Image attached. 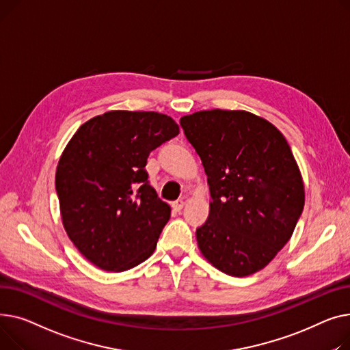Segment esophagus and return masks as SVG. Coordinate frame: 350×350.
I'll return each instance as SVG.
<instances>
[{
  "label": "esophagus",
  "mask_w": 350,
  "mask_h": 350,
  "mask_svg": "<svg viewBox=\"0 0 350 350\" xmlns=\"http://www.w3.org/2000/svg\"><path fill=\"white\" fill-rule=\"evenodd\" d=\"M183 206H185V202L180 200V199H178V200H175V202L172 203V208H174V211H176V212L182 211Z\"/></svg>",
  "instance_id": "34e87169"
}]
</instances>
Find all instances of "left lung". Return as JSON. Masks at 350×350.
Masks as SVG:
<instances>
[{"label": "left lung", "mask_w": 350, "mask_h": 350, "mask_svg": "<svg viewBox=\"0 0 350 350\" xmlns=\"http://www.w3.org/2000/svg\"><path fill=\"white\" fill-rule=\"evenodd\" d=\"M211 191L198 247L232 277L269 264L294 233L305 203L298 163L282 133L244 110H202L180 118Z\"/></svg>", "instance_id": "8db88e82"}]
</instances>
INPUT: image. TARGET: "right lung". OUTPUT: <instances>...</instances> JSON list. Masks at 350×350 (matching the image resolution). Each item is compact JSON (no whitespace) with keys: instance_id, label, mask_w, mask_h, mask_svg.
<instances>
[{"instance_id":"1","label":"right lung","mask_w":350,"mask_h":350,"mask_svg":"<svg viewBox=\"0 0 350 350\" xmlns=\"http://www.w3.org/2000/svg\"><path fill=\"white\" fill-rule=\"evenodd\" d=\"M178 134L167 114L111 110L81 124L62 152L55 175L62 223L98 269L121 273L154 253L171 206L147 180V158Z\"/></svg>"}]
</instances>
